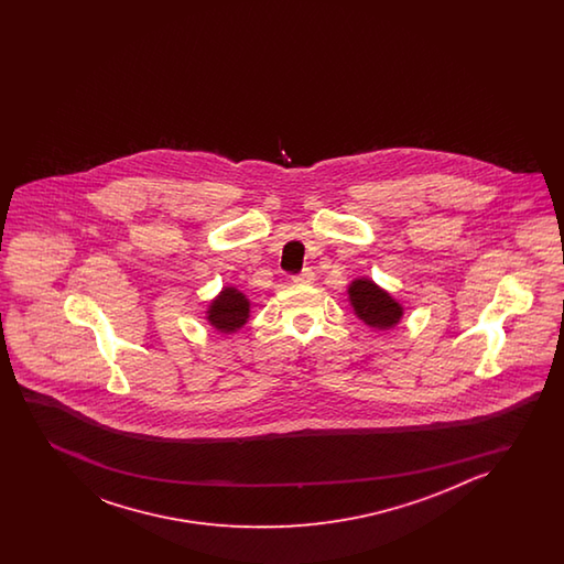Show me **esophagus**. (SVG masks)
<instances>
[{
	"label": "esophagus",
	"instance_id": "esophagus-1",
	"mask_svg": "<svg viewBox=\"0 0 564 564\" xmlns=\"http://www.w3.org/2000/svg\"><path fill=\"white\" fill-rule=\"evenodd\" d=\"M314 280H316V276H314V272H312L311 268L302 270L299 276L294 278V282H296V284H312Z\"/></svg>",
	"mask_w": 564,
	"mask_h": 564
}]
</instances>
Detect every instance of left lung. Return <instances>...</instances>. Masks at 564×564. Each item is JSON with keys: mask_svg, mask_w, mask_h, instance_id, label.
<instances>
[{"mask_svg": "<svg viewBox=\"0 0 564 564\" xmlns=\"http://www.w3.org/2000/svg\"><path fill=\"white\" fill-rule=\"evenodd\" d=\"M348 304L355 316L375 330H391L401 323L405 308L371 278H355L347 286Z\"/></svg>", "mask_w": 564, "mask_h": 564, "instance_id": "obj_1", "label": "left lung"}]
</instances>
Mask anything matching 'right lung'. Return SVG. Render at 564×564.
Returning <instances> with one entry per match:
<instances>
[{
  "mask_svg": "<svg viewBox=\"0 0 564 564\" xmlns=\"http://www.w3.org/2000/svg\"><path fill=\"white\" fill-rule=\"evenodd\" d=\"M252 302L236 286H224L209 300L205 321L221 335H234L250 321Z\"/></svg>",
  "mask_w": 564,
  "mask_h": 564,
  "instance_id": "obj_1",
  "label": "right lung"
}]
</instances>
